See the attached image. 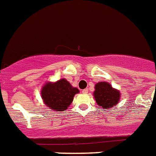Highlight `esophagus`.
Instances as JSON below:
<instances>
[{
    "label": "esophagus",
    "instance_id": "34e87169",
    "mask_svg": "<svg viewBox=\"0 0 156 156\" xmlns=\"http://www.w3.org/2000/svg\"><path fill=\"white\" fill-rule=\"evenodd\" d=\"M82 93L83 94H87L88 93V89H85V90H83Z\"/></svg>",
    "mask_w": 156,
    "mask_h": 156
}]
</instances>
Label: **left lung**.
I'll use <instances>...</instances> for the list:
<instances>
[{"label": "left lung", "mask_w": 156, "mask_h": 156, "mask_svg": "<svg viewBox=\"0 0 156 156\" xmlns=\"http://www.w3.org/2000/svg\"><path fill=\"white\" fill-rule=\"evenodd\" d=\"M93 95L97 105L105 109H110L116 106L121 98L120 91L106 81H100L95 84Z\"/></svg>", "instance_id": "obj_1"}]
</instances>
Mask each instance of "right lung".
Segmentation results:
<instances>
[{"instance_id": "obj_1", "label": "right lung", "mask_w": 156, "mask_h": 156, "mask_svg": "<svg viewBox=\"0 0 156 156\" xmlns=\"http://www.w3.org/2000/svg\"><path fill=\"white\" fill-rule=\"evenodd\" d=\"M65 78L55 82L45 83L41 90V97L44 105L50 109L64 112L73 101L75 94L79 93Z\"/></svg>"}]
</instances>
